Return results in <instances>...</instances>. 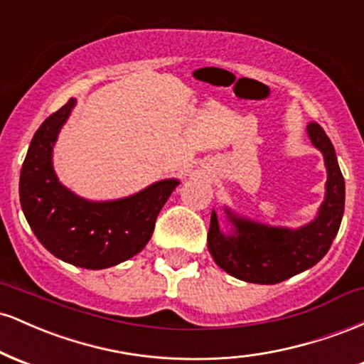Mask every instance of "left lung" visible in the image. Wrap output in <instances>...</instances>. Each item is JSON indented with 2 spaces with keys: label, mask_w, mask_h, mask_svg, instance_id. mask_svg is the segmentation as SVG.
Wrapping results in <instances>:
<instances>
[{
  "label": "left lung",
  "mask_w": 364,
  "mask_h": 364,
  "mask_svg": "<svg viewBox=\"0 0 364 364\" xmlns=\"http://www.w3.org/2000/svg\"><path fill=\"white\" fill-rule=\"evenodd\" d=\"M313 147L323 156L327 169L325 196L315 219L299 228L262 224L224 207L228 231L219 225L215 210L210 215L207 245L212 258L224 272L245 282L277 284L311 269L328 252L344 215L346 185L336 149L316 123L306 127Z\"/></svg>",
  "instance_id": "8db88e82"
}]
</instances>
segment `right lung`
<instances>
[{
	"instance_id": "add662e5",
	"label": "right lung",
	"mask_w": 364,
	"mask_h": 364,
	"mask_svg": "<svg viewBox=\"0 0 364 364\" xmlns=\"http://www.w3.org/2000/svg\"><path fill=\"white\" fill-rule=\"evenodd\" d=\"M75 104L77 99H70L36 132L20 171V203L49 253L82 269H109L145 248L179 179H161L133 195L101 202L66 188L54 171L53 149Z\"/></svg>"
}]
</instances>
